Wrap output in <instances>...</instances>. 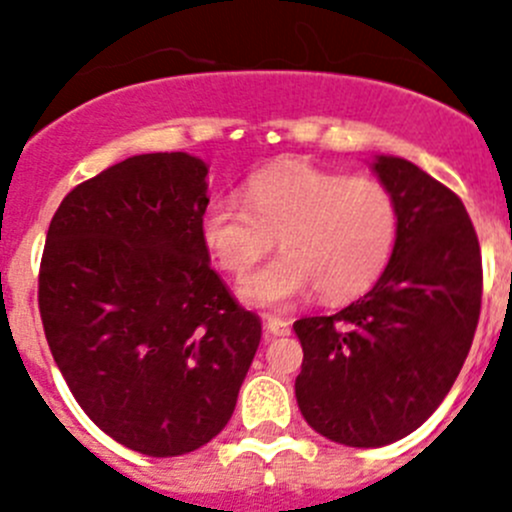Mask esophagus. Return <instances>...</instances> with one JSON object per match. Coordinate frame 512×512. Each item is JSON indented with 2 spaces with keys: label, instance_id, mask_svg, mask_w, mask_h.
Listing matches in <instances>:
<instances>
[{
  "label": "esophagus",
  "instance_id": "esophagus-1",
  "mask_svg": "<svg viewBox=\"0 0 512 512\" xmlns=\"http://www.w3.org/2000/svg\"><path fill=\"white\" fill-rule=\"evenodd\" d=\"M266 333L273 337H283L291 333V323L283 318H266Z\"/></svg>",
  "mask_w": 512,
  "mask_h": 512
}]
</instances>
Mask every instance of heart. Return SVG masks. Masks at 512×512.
Here are the masks:
<instances>
[{"label": "heart", "mask_w": 512, "mask_h": 512, "mask_svg": "<svg viewBox=\"0 0 512 512\" xmlns=\"http://www.w3.org/2000/svg\"><path fill=\"white\" fill-rule=\"evenodd\" d=\"M397 231V202L382 182L305 162L258 172L246 202L214 199L202 217L204 244L234 276L261 261L278 236L283 254L239 283L241 300L261 310L291 308L313 288L330 303L357 298L387 268Z\"/></svg>", "instance_id": "1"}]
</instances>
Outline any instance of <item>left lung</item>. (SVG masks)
Here are the masks:
<instances>
[{"instance_id":"8db88e82","label":"left lung","mask_w":512,"mask_h":512,"mask_svg":"<svg viewBox=\"0 0 512 512\" xmlns=\"http://www.w3.org/2000/svg\"><path fill=\"white\" fill-rule=\"evenodd\" d=\"M397 202L392 258L365 298L293 323L303 345L300 414L325 439L377 449L436 412L481 315V246L461 199L414 162L377 155Z\"/></svg>"}]
</instances>
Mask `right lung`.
<instances>
[{
  "label": "right lung",
  "instance_id": "add662e5",
  "mask_svg": "<svg viewBox=\"0 0 512 512\" xmlns=\"http://www.w3.org/2000/svg\"><path fill=\"white\" fill-rule=\"evenodd\" d=\"M207 162L135 155L63 197L46 234L39 310L81 409L145 456H182L231 419L261 342L209 266Z\"/></svg>",
  "mask_w": 512,
  "mask_h": 512
}]
</instances>
